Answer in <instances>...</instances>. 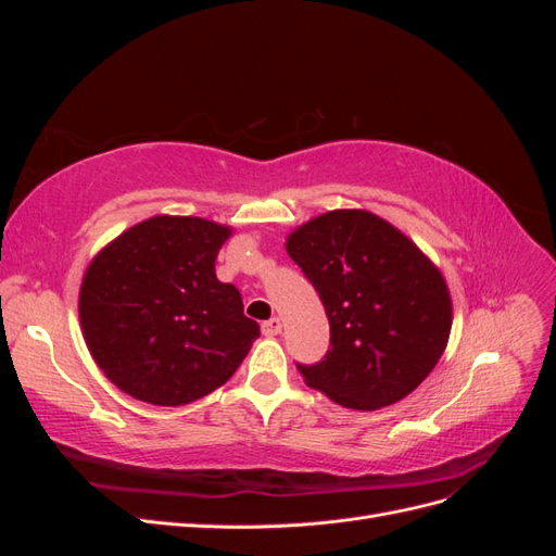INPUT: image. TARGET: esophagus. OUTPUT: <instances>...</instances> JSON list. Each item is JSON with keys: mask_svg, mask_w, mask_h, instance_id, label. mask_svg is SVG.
I'll return each instance as SVG.
<instances>
[{"mask_svg": "<svg viewBox=\"0 0 556 556\" xmlns=\"http://www.w3.org/2000/svg\"><path fill=\"white\" fill-rule=\"evenodd\" d=\"M262 331H264V336H278V333L282 331V323H280V317H271V319H266V323L262 325Z\"/></svg>", "mask_w": 556, "mask_h": 556, "instance_id": "1", "label": "esophagus"}]
</instances>
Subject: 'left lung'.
<instances>
[{
    "label": "left lung",
    "instance_id": "8db88e82",
    "mask_svg": "<svg viewBox=\"0 0 556 556\" xmlns=\"http://www.w3.org/2000/svg\"><path fill=\"white\" fill-rule=\"evenodd\" d=\"M288 255L329 317V350L296 364L306 384L355 410L408 396L450 339L445 278L408 237L368 211H329L288 237Z\"/></svg>",
    "mask_w": 556,
    "mask_h": 556
}]
</instances>
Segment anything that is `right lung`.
I'll list each match as a JSON object with an SVG mask.
<instances>
[{"instance_id":"obj_1","label":"right lung","mask_w":556,"mask_h":556,"mask_svg":"<svg viewBox=\"0 0 556 556\" xmlns=\"http://www.w3.org/2000/svg\"><path fill=\"white\" fill-rule=\"evenodd\" d=\"M231 229L204 217L155 215L90 262L78 294L83 339L125 394L185 406L225 384L260 325L241 292L215 278Z\"/></svg>"}]
</instances>
